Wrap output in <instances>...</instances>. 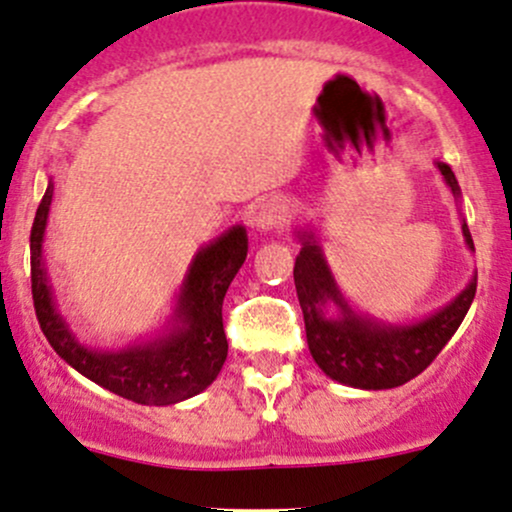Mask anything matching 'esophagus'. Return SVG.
<instances>
[{
  "label": "esophagus",
  "mask_w": 512,
  "mask_h": 512,
  "mask_svg": "<svg viewBox=\"0 0 512 512\" xmlns=\"http://www.w3.org/2000/svg\"><path fill=\"white\" fill-rule=\"evenodd\" d=\"M284 220H287V201L279 196L267 198L255 215V225L260 233H272V230L282 228Z\"/></svg>",
  "instance_id": "obj_1"
}]
</instances>
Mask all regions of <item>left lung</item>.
Segmentation results:
<instances>
[{
  "label": "left lung",
  "mask_w": 512,
  "mask_h": 512,
  "mask_svg": "<svg viewBox=\"0 0 512 512\" xmlns=\"http://www.w3.org/2000/svg\"><path fill=\"white\" fill-rule=\"evenodd\" d=\"M437 169L459 201L461 188L444 161ZM461 233L469 250L473 240L466 218ZM301 250L294 262V284L311 358L336 383L358 390H392L417 378L449 343L476 297V274L454 299L412 321H385L358 311L338 287L324 245L311 223L294 228Z\"/></svg>",
  "instance_id": "left-lung-1"
}]
</instances>
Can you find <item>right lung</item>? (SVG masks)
I'll list each match as a JSON object with an SVG mask.
<instances>
[{
	"instance_id": "1",
	"label": "right lung",
	"mask_w": 512,
	"mask_h": 512,
	"mask_svg": "<svg viewBox=\"0 0 512 512\" xmlns=\"http://www.w3.org/2000/svg\"><path fill=\"white\" fill-rule=\"evenodd\" d=\"M53 184L48 179L31 228V292L43 336L51 348L95 385L137 402L164 407L198 395L218 378L228 358L223 299L247 257L245 225H233L201 245L171 301V314L157 331L122 348L88 346L61 314L43 260Z\"/></svg>"
}]
</instances>
